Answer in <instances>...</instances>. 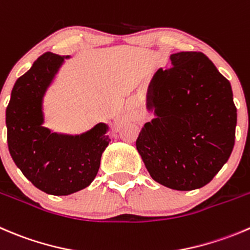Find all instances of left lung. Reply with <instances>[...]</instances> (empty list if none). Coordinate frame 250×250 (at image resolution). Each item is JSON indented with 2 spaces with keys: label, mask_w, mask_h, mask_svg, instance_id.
Instances as JSON below:
<instances>
[{
  "label": "left lung",
  "mask_w": 250,
  "mask_h": 250,
  "mask_svg": "<svg viewBox=\"0 0 250 250\" xmlns=\"http://www.w3.org/2000/svg\"><path fill=\"white\" fill-rule=\"evenodd\" d=\"M146 94L155 118L145 123L137 150L151 178L176 190L209 183L234 145L237 108L229 82L202 52L169 56Z\"/></svg>",
  "instance_id": "left-lung-1"
}]
</instances>
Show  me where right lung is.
Returning a JSON list of instances; mask_svg holds the SVG:
<instances>
[{
    "instance_id": "right-lung-1",
    "label": "right lung",
    "mask_w": 250,
    "mask_h": 250,
    "mask_svg": "<svg viewBox=\"0 0 250 250\" xmlns=\"http://www.w3.org/2000/svg\"><path fill=\"white\" fill-rule=\"evenodd\" d=\"M64 58L46 52L17 79L6 110L8 150L21 173L42 192L69 195L96 177L111 139L108 125L98 123L82 134L52 133L43 127L42 101Z\"/></svg>"
}]
</instances>
